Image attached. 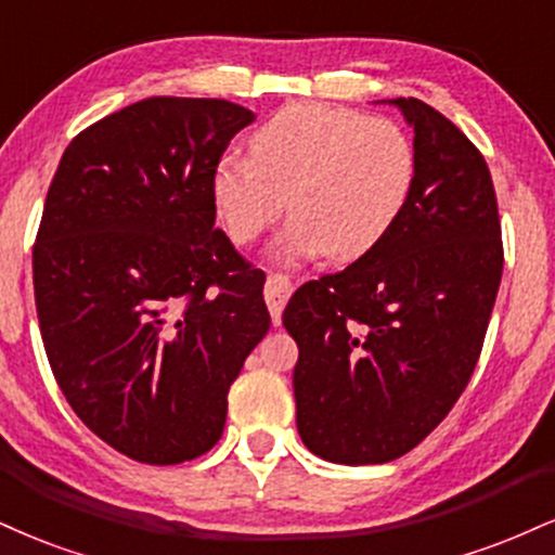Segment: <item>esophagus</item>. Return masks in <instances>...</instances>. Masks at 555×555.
Here are the masks:
<instances>
[{
    "mask_svg": "<svg viewBox=\"0 0 555 555\" xmlns=\"http://www.w3.org/2000/svg\"><path fill=\"white\" fill-rule=\"evenodd\" d=\"M292 282L286 276H282V273H269V279H266V305H269V312H271V320L273 325L282 323V310L286 305V299H289L292 295Z\"/></svg>",
    "mask_w": 555,
    "mask_h": 555,
    "instance_id": "1",
    "label": "esophagus"
}]
</instances>
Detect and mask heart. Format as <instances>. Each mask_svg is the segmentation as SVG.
Listing matches in <instances>:
<instances>
[{"label": "heart", "mask_w": 555, "mask_h": 555, "mask_svg": "<svg viewBox=\"0 0 555 555\" xmlns=\"http://www.w3.org/2000/svg\"><path fill=\"white\" fill-rule=\"evenodd\" d=\"M253 157L227 155L211 170V202L232 243L248 245L284 211L271 240L279 263L320 253H370L403 214L416 150L403 126L320 103L286 105L250 139Z\"/></svg>", "instance_id": "b5f03b06"}]
</instances>
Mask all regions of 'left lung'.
<instances>
[{"label":"left lung","mask_w":555,"mask_h":555,"mask_svg":"<svg viewBox=\"0 0 555 555\" xmlns=\"http://www.w3.org/2000/svg\"><path fill=\"white\" fill-rule=\"evenodd\" d=\"M413 129L416 180L392 230L284 310L299 346L297 431L312 455L390 463L457 403L476 370L504 253L489 165L439 111L383 100Z\"/></svg>","instance_id":"left-lung-1"}]
</instances>
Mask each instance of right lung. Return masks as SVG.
Returning a JSON list of instances; mask_svg holds the SVG:
<instances>
[{"mask_svg":"<svg viewBox=\"0 0 555 555\" xmlns=\"http://www.w3.org/2000/svg\"><path fill=\"white\" fill-rule=\"evenodd\" d=\"M256 113L146 98L66 146L33 248L49 364L113 450L150 465L209 452L227 392L271 325L263 271L214 227L211 170Z\"/></svg>","mask_w":555,"mask_h":555,"instance_id":"obj_1","label":"right lung"}]
</instances>
